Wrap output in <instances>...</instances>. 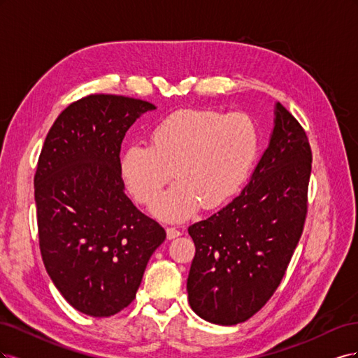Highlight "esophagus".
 <instances>
[{
    "label": "esophagus",
    "instance_id": "1",
    "mask_svg": "<svg viewBox=\"0 0 358 358\" xmlns=\"http://www.w3.org/2000/svg\"><path fill=\"white\" fill-rule=\"evenodd\" d=\"M166 233H167V239H169V241L175 239V237H179V236L182 234L178 229H175V227H167V229H166Z\"/></svg>",
    "mask_w": 358,
    "mask_h": 358
}]
</instances>
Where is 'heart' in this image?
<instances>
[{"mask_svg":"<svg viewBox=\"0 0 358 358\" xmlns=\"http://www.w3.org/2000/svg\"><path fill=\"white\" fill-rule=\"evenodd\" d=\"M258 129L243 113L209 109L178 110L159 121L149 145L134 143L121 157L128 189L154 204L173 178L179 182L154 208L166 221H182L201 204L213 209L230 200L251 170L258 152Z\"/></svg>","mask_w":358,"mask_h":358,"instance_id":"1","label":"heart"}]
</instances>
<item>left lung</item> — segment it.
Instances as JSON below:
<instances>
[{
    "label": "left lung",
    "instance_id": "obj_1",
    "mask_svg": "<svg viewBox=\"0 0 358 358\" xmlns=\"http://www.w3.org/2000/svg\"><path fill=\"white\" fill-rule=\"evenodd\" d=\"M310 169L305 129L276 103L268 146L248 185L220 212L188 229L196 255L187 289L199 317L234 326L273 296L303 233Z\"/></svg>",
    "mask_w": 358,
    "mask_h": 358
}]
</instances>
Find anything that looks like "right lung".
I'll use <instances>...</instances> for the list:
<instances>
[{
    "mask_svg": "<svg viewBox=\"0 0 358 358\" xmlns=\"http://www.w3.org/2000/svg\"><path fill=\"white\" fill-rule=\"evenodd\" d=\"M155 106L92 94L53 122L34 176L38 242L46 272L70 305L110 317L136 297L146 264L166 241L162 227L125 196L121 145Z\"/></svg>",
    "mask_w": 358,
    "mask_h": 358,
    "instance_id": "obj_1",
    "label": "right lung"
}]
</instances>
